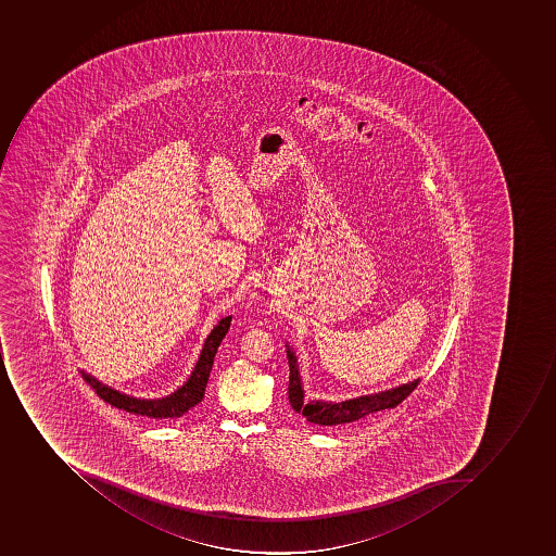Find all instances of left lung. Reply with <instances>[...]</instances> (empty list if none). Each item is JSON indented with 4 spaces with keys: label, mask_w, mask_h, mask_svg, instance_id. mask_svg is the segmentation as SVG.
Listing matches in <instances>:
<instances>
[{
    "label": "left lung",
    "mask_w": 556,
    "mask_h": 556,
    "mask_svg": "<svg viewBox=\"0 0 556 556\" xmlns=\"http://www.w3.org/2000/svg\"><path fill=\"white\" fill-rule=\"evenodd\" d=\"M289 357V402L299 414H303L308 422L318 426H338L354 422V420L363 419V417L375 414V412L386 410V408H394L417 388L419 380L410 383H403L400 388L391 389V391L378 392V394H369V396L354 397L341 403H324L309 402L304 403V391L301 386V377H299L298 361H295L294 352L287 351Z\"/></svg>",
    "instance_id": "1"
}]
</instances>
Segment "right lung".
I'll list each match as a JSON object with an SVG mask.
<instances>
[{
  "label": "right lung",
  "instance_id": "right-lung-1",
  "mask_svg": "<svg viewBox=\"0 0 556 556\" xmlns=\"http://www.w3.org/2000/svg\"><path fill=\"white\" fill-rule=\"evenodd\" d=\"M230 320H232V317L222 318L218 326L211 331L192 375L185 382V386L179 388L178 391H174L170 396L162 397V400H137V397L126 396L122 392L103 386L89 375L83 374V378H85L86 383H89V388L97 392V396L102 397L103 402L109 403V405L130 412V414H137V416L151 417V419H176V417H181L192 406L202 402L207 378H210L211 368H213V359H215L219 343L229 331Z\"/></svg>",
  "mask_w": 556,
  "mask_h": 556
}]
</instances>
